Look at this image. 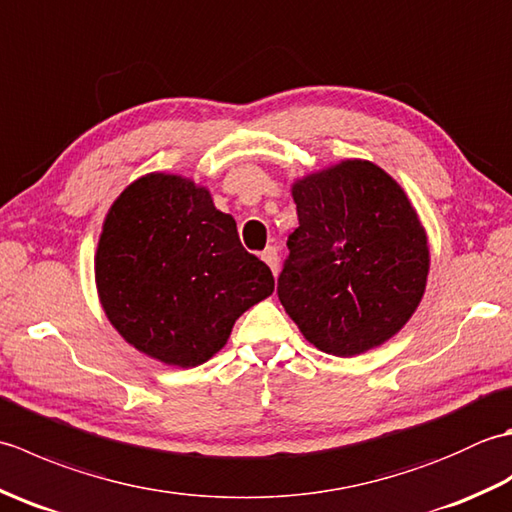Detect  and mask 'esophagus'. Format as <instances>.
Returning a JSON list of instances; mask_svg holds the SVG:
<instances>
[{
	"label": "esophagus",
	"instance_id": "esophagus-1",
	"mask_svg": "<svg viewBox=\"0 0 512 512\" xmlns=\"http://www.w3.org/2000/svg\"><path fill=\"white\" fill-rule=\"evenodd\" d=\"M262 259L268 264V268L273 270V275L279 273V253H277L275 246H268L262 253Z\"/></svg>",
	"mask_w": 512,
	"mask_h": 512
}]
</instances>
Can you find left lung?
<instances>
[{
  "label": "left lung",
  "mask_w": 512,
  "mask_h": 512,
  "mask_svg": "<svg viewBox=\"0 0 512 512\" xmlns=\"http://www.w3.org/2000/svg\"><path fill=\"white\" fill-rule=\"evenodd\" d=\"M299 226L277 295L325 354L389 341L424 295L427 233L400 184L369 160H343L292 184Z\"/></svg>",
  "instance_id": "1"
}]
</instances>
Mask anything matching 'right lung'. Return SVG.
<instances>
[{
  "label": "right lung",
  "mask_w": 512,
  "mask_h": 512,
  "mask_svg": "<svg viewBox=\"0 0 512 512\" xmlns=\"http://www.w3.org/2000/svg\"><path fill=\"white\" fill-rule=\"evenodd\" d=\"M96 290L123 339L156 361L198 367L235 321L273 295L270 268L239 242L209 189L147 173L118 195L94 257Z\"/></svg>",
  "instance_id": "obj_1"
}]
</instances>
